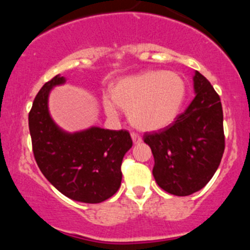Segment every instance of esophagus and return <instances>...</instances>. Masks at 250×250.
<instances>
[{
    "label": "esophagus",
    "mask_w": 250,
    "mask_h": 250,
    "mask_svg": "<svg viewBox=\"0 0 250 250\" xmlns=\"http://www.w3.org/2000/svg\"><path fill=\"white\" fill-rule=\"evenodd\" d=\"M130 136H131V139H133L134 145H139V143H141V142H142L141 136H139V135H137V134L131 133V134H130Z\"/></svg>",
    "instance_id": "obj_1"
}]
</instances>
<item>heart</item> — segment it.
<instances>
[{
	"label": "heart",
	"mask_w": 250,
	"mask_h": 250,
	"mask_svg": "<svg viewBox=\"0 0 250 250\" xmlns=\"http://www.w3.org/2000/svg\"><path fill=\"white\" fill-rule=\"evenodd\" d=\"M110 97H103L105 114L116 117L119 108L143 131L168 127L180 115L187 96V84L174 71H146L123 77L111 85Z\"/></svg>",
	"instance_id": "heart-1"
}]
</instances>
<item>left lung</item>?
I'll list each match as a JSON object with an SVG mask.
<instances>
[{"label":"left lung","instance_id":"left-lung-1","mask_svg":"<svg viewBox=\"0 0 250 250\" xmlns=\"http://www.w3.org/2000/svg\"><path fill=\"white\" fill-rule=\"evenodd\" d=\"M193 81L195 97L185 113L157 133L143 135L154 155L155 181L176 196H188L205 187L225 151L220 96L199 71Z\"/></svg>","mask_w":250,"mask_h":250}]
</instances>
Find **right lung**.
Returning a JSON list of instances; mask_svg holds the SVG:
<instances>
[{
  "mask_svg": "<svg viewBox=\"0 0 250 250\" xmlns=\"http://www.w3.org/2000/svg\"><path fill=\"white\" fill-rule=\"evenodd\" d=\"M65 83L56 75L40 89L29 113L33 151L40 170L60 193L83 203H100L119 190L123 156L131 148L127 130L90 127L68 133L50 116V90Z\"/></svg>",
  "mask_w": 250,
  "mask_h": 250,
  "instance_id": "1",
  "label": "right lung"
}]
</instances>
